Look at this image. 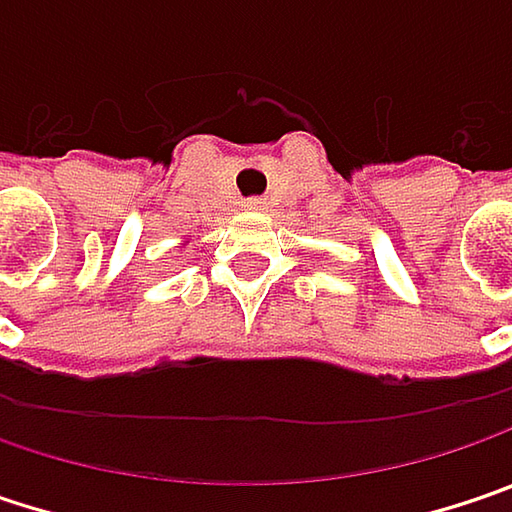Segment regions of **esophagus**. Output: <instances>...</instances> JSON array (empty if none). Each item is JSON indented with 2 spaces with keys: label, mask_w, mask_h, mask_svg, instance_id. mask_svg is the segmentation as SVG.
<instances>
[{
  "label": "esophagus",
  "mask_w": 512,
  "mask_h": 512,
  "mask_svg": "<svg viewBox=\"0 0 512 512\" xmlns=\"http://www.w3.org/2000/svg\"><path fill=\"white\" fill-rule=\"evenodd\" d=\"M244 206H247L250 212H262V209H268V201H265V198H250Z\"/></svg>",
  "instance_id": "esophagus-1"
}]
</instances>
